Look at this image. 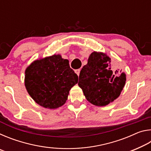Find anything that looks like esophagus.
<instances>
[{
    "instance_id": "esophagus-1",
    "label": "esophagus",
    "mask_w": 151,
    "mask_h": 151,
    "mask_svg": "<svg viewBox=\"0 0 151 151\" xmlns=\"http://www.w3.org/2000/svg\"><path fill=\"white\" fill-rule=\"evenodd\" d=\"M80 72H81V69H76V70H75V73L78 76H79V74H80Z\"/></svg>"
}]
</instances>
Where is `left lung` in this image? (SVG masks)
I'll return each mask as SVG.
<instances>
[{"label": "left lung", "instance_id": "left-lung-1", "mask_svg": "<svg viewBox=\"0 0 151 151\" xmlns=\"http://www.w3.org/2000/svg\"><path fill=\"white\" fill-rule=\"evenodd\" d=\"M125 83V73L111 68V58L94 51L81 70L78 85L89 103L104 106L118 98Z\"/></svg>", "mask_w": 151, "mask_h": 151}]
</instances>
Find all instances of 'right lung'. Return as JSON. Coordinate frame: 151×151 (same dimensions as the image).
Here are the masks:
<instances>
[{
	"label": "right lung",
	"instance_id": "right-lung-1",
	"mask_svg": "<svg viewBox=\"0 0 151 151\" xmlns=\"http://www.w3.org/2000/svg\"><path fill=\"white\" fill-rule=\"evenodd\" d=\"M77 83V75L68 60L60 55L36 60L25 70L27 92L36 103L47 109L63 106L70 88Z\"/></svg>",
	"mask_w": 151,
	"mask_h": 151
}]
</instances>
